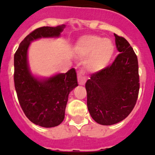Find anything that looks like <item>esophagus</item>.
<instances>
[{
    "label": "esophagus",
    "instance_id": "obj_1",
    "mask_svg": "<svg viewBox=\"0 0 155 155\" xmlns=\"http://www.w3.org/2000/svg\"><path fill=\"white\" fill-rule=\"evenodd\" d=\"M77 79L78 82L80 85H84L87 81V77L84 75V73L82 70L78 71H77Z\"/></svg>",
    "mask_w": 155,
    "mask_h": 155
}]
</instances>
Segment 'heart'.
<instances>
[{
  "instance_id": "1",
  "label": "heart",
  "mask_w": 155,
  "mask_h": 155,
  "mask_svg": "<svg viewBox=\"0 0 155 155\" xmlns=\"http://www.w3.org/2000/svg\"><path fill=\"white\" fill-rule=\"evenodd\" d=\"M76 51L81 55L91 53L87 66L92 70H100L107 66L114 53V45L108 39L94 35L81 37L76 44Z\"/></svg>"
}]
</instances>
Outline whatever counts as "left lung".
<instances>
[{"mask_svg": "<svg viewBox=\"0 0 155 155\" xmlns=\"http://www.w3.org/2000/svg\"><path fill=\"white\" fill-rule=\"evenodd\" d=\"M114 36L120 53L111 65L92 74L85 84L89 113L104 126L126 118L137 103L139 91L137 55L124 37Z\"/></svg>", "mask_w": 155, "mask_h": 155, "instance_id": "1", "label": "left lung"}]
</instances>
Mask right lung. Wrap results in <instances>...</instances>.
Wrapping results in <instances>:
<instances>
[{
	"label": "right lung",
	"mask_w": 155,
	"mask_h": 155,
	"mask_svg": "<svg viewBox=\"0 0 155 155\" xmlns=\"http://www.w3.org/2000/svg\"><path fill=\"white\" fill-rule=\"evenodd\" d=\"M65 25L37 28L28 35L14 54V86L20 105L31 122L45 128L58 126L65 117L71 91L78 86L76 72L71 68L42 80L31 75L27 50L31 41L41 37H59Z\"/></svg>",
	"instance_id": "obj_1"
}]
</instances>
